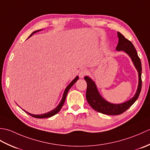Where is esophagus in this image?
Masks as SVG:
<instances>
[{
  "instance_id": "obj_1",
  "label": "esophagus",
  "mask_w": 150,
  "mask_h": 150,
  "mask_svg": "<svg viewBox=\"0 0 150 150\" xmlns=\"http://www.w3.org/2000/svg\"><path fill=\"white\" fill-rule=\"evenodd\" d=\"M88 71H87V69H81V71L79 72V77L81 79L83 78L85 75H86L88 74Z\"/></svg>"
}]
</instances>
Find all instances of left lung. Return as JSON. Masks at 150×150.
I'll return each mask as SVG.
<instances>
[{"mask_svg": "<svg viewBox=\"0 0 150 150\" xmlns=\"http://www.w3.org/2000/svg\"><path fill=\"white\" fill-rule=\"evenodd\" d=\"M117 36L119 38V42L116 47L117 51H123L128 54L130 59H132L133 65L137 70L139 74V83L137 90L135 94L129 100L120 104H113L105 100L99 93L95 82L92 79L86 76L84 79L87 82V90L86 97L89 104L91 107L98 112L110 115H117L124 113L129 108L131 107L133 103L137 99L139 94L141 93L142 87V66L140 58L138 56L135 47L133 45L132 42L126 39L120 32H117Z\"/></svg>", "mask_w": 150, "mask_h": 150, "instance_id": "left-lung-1", "label": "left lung"}]
</instances>
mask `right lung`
<instances>
[{"label":"right lung","mask_w":150,"mask_h":150,"mask_svg":"<svg viewBox=\"0 0 150 150\" xmlns=\"http://www.w3.org/2000/svg\"><path fill=\"white\" fill-rule=\"evenodd\" d=\"M41 30H36V31H33V32L30 35V37H28V38H30V37L32 36L34 33H35L38 32V31H41ZM78 79H79V76H77V77H76L71 82H70V83L69 84V85L68 86H67V87L66 88L64 91V93H63L62 98L61 100H60V102L59 103L58 106H57L55 108V109H53V110L50 111H49V112H47V113H44V114H40V115L31 114V113H28V111H25V110H24L26 113H28V115H30L32 116V117H35V118H38V119H44V118H48V117H52V116H53V115H56L57 113H59V111H60V109H61L62 106H63L65 100H66V95H67V94H68V91L69 90V89L72 87V86H73V84H74L77 81Z\"/></svg>","instance_id":"add662e5"}]
</instances>
